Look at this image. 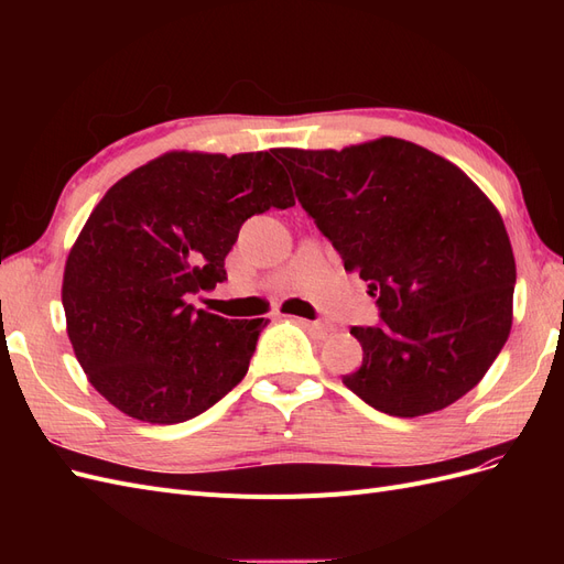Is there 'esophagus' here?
Listing matches in <instances>:
<instances>
[{
	"label": "esophagus",
	"instance_id": "esophagus-1",
	"mask_svg": "<svg viewBox=\"0 0 564 564\" xmlns=\"http://www.w3.org/2000/svg\"><path fill=\"white\" fill-rule=\"evenodd\" d=\"M305 329H311L317 338H327V336H332L336 329L332 327V324H327V322H311V319H299Z\"/></svg>",
	"mask_w": 564,
	"mask_h": 564
}]
</instances>
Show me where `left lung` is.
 <instances>
[{"label": "left lung", "instance_id": "8db88e82", "mask_svg": "<svg viewBox=\"0 0 564 564\" xmlns=\"http://www.w3.org/2000/svg\"><path fill=\"white\" fill-rule=\"evenodd\" d=\"M301 207L377 299L352 327L362 367L344 383L414 419L464 398L513 324L516 259L497 207L460 169L402 139L344 150L278 148Z\"/></svg>", "mask_w": 564, "mask_h": 564}]
</instances>
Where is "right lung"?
<instances>
[{"label":"right lung","instance_id":"1","mask_svg":"<svg viewBox=\"0 0 564 564\" xmlns=\"http://www.w3.org/2000/svg\"><path fill=\"white\" fill-rule=\"evenodd\" d=\"M294 207L270 152H166L117 181L70 249L63 308L77 362L119 412L195 419L245 379L268 319H226L191 296L228 280L247 218Z\"/></svg>","mask_w":564,"mask_h":564}]
</instances>
